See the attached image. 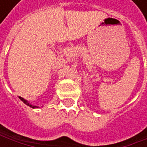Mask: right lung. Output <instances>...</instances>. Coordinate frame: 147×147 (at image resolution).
I'll return each mask as SVG.
<instances>
[{
  "instance_id": "right-lung-1",
  "label": "right lung",
  "mask_w": 147,
  "mask_h": 147,
  "mask_svg": "<svg viewBox=\"0 0 147 147\" xmlns=\"http://www.w3.org/2000/svg\"><path fill=\"white\" fill-rule=\"evenodd\" d=\"M18 98H19V99H20V100H22L23 102L24 103L25 105H29L30 107H32V108H38V106H34V105H30V103L28 102L27 100H24V98H22V97H18Z\"/></svg>"
}]
</instances>
